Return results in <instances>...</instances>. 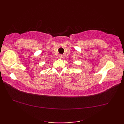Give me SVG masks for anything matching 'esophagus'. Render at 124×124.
<instances>
[{"mask_svg": "<svg viewBox=\"0 0 124 124\" xmlns=\"http://www.w3.org/2000/svg\"><path fill=\"white\" fill-rule=\"evenodd\" d=\"M58 57H59V59H62V58H63V55L62 54H60L59 56H58Z\"/></svg>", "mask_w": 124, "mask_h": 124, "instance_id": "esophagus-1", "label": "esophagus"}]
</instances>
